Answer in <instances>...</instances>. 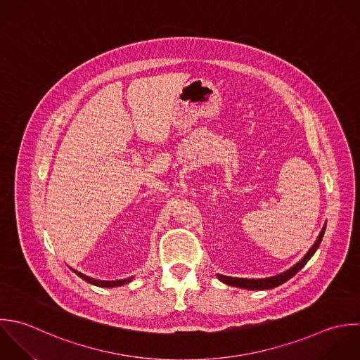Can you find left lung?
Returning <instances> with one entry per match:
<instances>
[{"mask_svg":"<svg viewBox=\"0 0 360 360\" xmlns=\"http://www.w3.org/2000/svg\"><path fill=\"white\" fill-rule=\"evenodd\" d=\"M326 233V226L323 227L317 241L313 244V247L309 250V252L304 255V258L302 261H299L295 266H292L290 269H288L286 272L272 276V278H266V279H243V278H230V276H224V275H217L219 281H221L223 283L229 285V286H236V288H241V289H247V290H268V289H274L285 282H288L289 279H292L310 259L311 257L316 254L317 248L321 244V240L324 237Z\"/></svg>","mask_w":360,"mask_h":360,"instance_id":"left-lung-1","label":"left lung"}]
</instances>
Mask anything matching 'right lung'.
I'll list each match as a JSON object with an SVG mask.
<instances>
[{
    "instance_id": "1",
    "label": "right lung",
    "mask_w": 360,
    "mask_h": 360,
    "mask_svg": "<svg viewBox=\"0 0 360 360\" xmlns=\"http://www.w3.org/2000/svg\"><path fill=\"white\" fill-rule=\"evenodd\" d=\"M74 274H77L82 281L94 285V286H99V288H116V286H122V285H126L129 283L133 278H129V279H120V281H98V279H94V278H89L75 269H71Z\"/></svg>"
}]
</instances>
